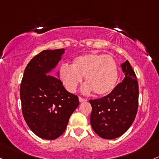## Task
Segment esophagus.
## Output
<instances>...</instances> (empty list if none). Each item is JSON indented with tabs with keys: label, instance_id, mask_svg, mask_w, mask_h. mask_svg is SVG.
<instances>
[{
	"label": "esophagus",
	"instance_id": "esophagus-1",
	"mask_svg": "<svg viewBox=\"0 0 159 159\" xmlns=\"http://www.w3.org/2000/svg\"><path fill=\"white\" fill-rule=\"evenodd\" d=\"M79 101H80V102H86V101H87V99H84V98H83V97H79Z\"/></svg>",
	"mask_w": 159,
	"mask_h": 159
}]
</instances>
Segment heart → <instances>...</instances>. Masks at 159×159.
Wrapping results in <instances>:
<instances>
[{
    "mask_svg": "<svg viewBox=\"0 0 159 159\" xmlns=\"http://www.w3.org/2000/svg\"><path fill=\"white\" fill-rule=\"evenodd\" d=\"M82 77L87 83L84 92L93 90L96 95L106 96L114 90L118 82V66L111 56L91 53L75 57L71 67H61L60 78L69 92L75 91Z\"/></svg>",
    "mask_w": 159,
    "mask_h": 159,
    "instance_id": "obj_1",
    "label": "heart"
}]
</instances>
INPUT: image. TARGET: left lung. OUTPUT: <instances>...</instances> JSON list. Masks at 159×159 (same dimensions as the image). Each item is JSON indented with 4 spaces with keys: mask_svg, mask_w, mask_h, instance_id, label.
Here are the masks:
<instances>
[{
    "mask_svg": "<svg viewBox=\"0 0 159 159\" xmlns=\"http://www.w3.org/2000/svg\"><path fill=\"white\" fill-rule=\"evenodd\" d=\"M125 78L107 96L90 99L92 106L90 125L103 139L119 137L131 126L138 109V81L130 62L121 65Z\"/></svg>",
    "mask_w": 159,
    "mask_h": 159,
    "instance_id": "left-lung-1",
    "label": "left lung"
}]
</instances>
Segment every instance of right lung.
Masks as SVG:
<instances>
[{
  "label": "right lung",
  "instance_id": "add662e5",
  "mask_svg": "<svg viewBox=\"0 0 159 159\" xmlns=\"http://www.w3.org/2000/svg\"><path fill=\"white\" fill-rule=\"evenodd\" d=\"M64 53L65 49L46 50L33 57L20 85L24 119L31 131L42 139H55L62 135L79 105L78 96L68 92L62 81L50 74Z\"/></svg>",
  "mask_w": 159,
  "mask_h": 159
}]
</instances>
